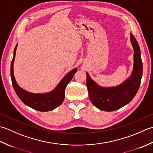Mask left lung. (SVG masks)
Returning <instances> with one entry per match:
<instances>
[{"mask_svg":"<svg viewBox=\"0 0 153 153\" xmlns=\"http://www.w3.org/2000/svg\"><path fill=\"white\" fill-rule=\"evenodd\" d=\"M133 48V68L130 76L121 85L103 87L93 80L86 73V86L90 101L99 110L112 111L123 107L132 100L139 88L143 75L141 50L135 37L130 34Z\"/></svg>","mask_w":153,"mask_h":153,"instance_id":"left-lung-1","label":"left lung"}]
</instances>
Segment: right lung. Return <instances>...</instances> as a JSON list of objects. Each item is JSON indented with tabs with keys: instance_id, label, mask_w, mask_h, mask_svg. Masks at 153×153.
<instances>
[{
	"instance_id": "add662e5",
	"label": "right lung",
	"mask_w": 153,
	"mask_h": 153,
	"mask_svg": "<svg viewBox=\"0 0 153 153\" xmlns=\"http://www.w3.org/2000/svg\"><path fill=\"white\" fill-rule=\"evenodd\" d=\"M17 46L18 44H16L15 47L13 59L11 62L10 67V76L12 86H13L17 96L24 104L36 110L39 111H48L54 110L63 103L65 99V88L76 72L77 68H74V69L67 73L52 91L46 93H37V94L29 92L22 88L18 85L14 76L13 65Z\"/></svg>"
}]
</instances>
